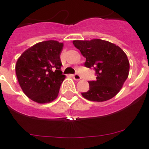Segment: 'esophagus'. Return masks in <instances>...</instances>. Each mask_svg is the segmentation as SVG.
<instances>
[{
	"label": "esophagus",
	"instance_id": "34e87169",
	"mask_svg": "<svg viewBox=\"0 0 149 149\" xmlns=\"http://www.w3.org/2000/svg\"><path fill=\"white\" fill-rule=\"evenodd\" d=\"M72 77H73V78L74 79L75 81H79V80H81V75H79L78 74H74L72 75Z\"/></svg>",
	"mask_w": 149,
	"mask_h": 149
}]
</instances>
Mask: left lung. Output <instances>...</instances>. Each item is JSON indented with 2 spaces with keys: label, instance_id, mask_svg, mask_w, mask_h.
I'll return each mask as SVG.
<instances>
[{
  "label": "left lung",
  "instance_id": "left-lung-1",
  "mask_svg": "<svg viewBox=\"0 0 149 149\" xmlns=\"http://www.w3.org/2000/svg\"><path fill=\"white\" fill-rule=\"evenodd\" d=\"M73 44L86 58L84 65L95 71L96 80L89 81V89L81 93L83 97L98 102L113 98L128 77L126 54L118 45L102 39L74 40Z\"/></svg>",
  "mask_w": 149,
  "mask_h": 149
}]
</instances>
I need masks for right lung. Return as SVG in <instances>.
I'll use <instances>...</instances> for the list:
<instances>
[{"mask_svg":"<svg viewBox=\"0 0 149 149\" xmlns=\"http://www.w3.org/2000/svg\"><path fill=\"white\" fill-rule=\"evenodd\" d=\"M63 44L41 42L26 50L15 65V73L24 94L35 102L49 103L56 99L65 76L61 71Z\"/></svg>","mask_w":149,"mask_h":149,"instance_id":"obj_1","label":"right lung"}]
</instances>
